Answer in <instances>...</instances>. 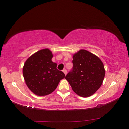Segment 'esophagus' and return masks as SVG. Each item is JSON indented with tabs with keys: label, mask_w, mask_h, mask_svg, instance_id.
Returning a JSON list of instances; mask_svg holds the SVG:
<instances>
[{
	"label": "esophagus",
	"mask_w": 129,
	"mask_h": 129,
	"mask_svg": "<svg viewBox=\"0 0 129 129\" xmlns=\"http://www.w3.org/2000/svg\"><path fill=\"white\" fill-rule=\"evenodd\" d=\"M63 72L64 73L65 75L67 74V70H66V69H63Z\"/></svg>",
	"instance_id": "esophagus-1"
}]
</instances>
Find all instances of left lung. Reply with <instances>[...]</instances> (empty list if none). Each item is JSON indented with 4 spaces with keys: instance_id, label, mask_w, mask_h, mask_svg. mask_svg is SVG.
Here are the masks:
<instances>
[{
    "instance_id": "1",
    "label": "left lung",
    "mask_w": 129,
    "mask_h": 129,
    "mask_svg": "<svg viewBox=\"0 0 129 129\" xmlns=\"http://www.w3.org/2000/svg\"><path fill=\"white\" fill-rule=\"evenodd\" d=\"M72 62L73 68L65 78L79 96H91L102 84L105 75L103 63L98 56L84 50L74 55Z\"/></svg>"
}]
</instances>
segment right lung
<instances>
[{
    "mask_svg": "<svg viewBox=\"0 0 129 129\" xmlns=\"http://www.w3.org/2000/svg\"><path fill=\"white\" fill-rule=\"evenodd\" d=\"M51 51L46 48L31 55L25 62L23 77L27 87L35 94L43 96L56 89L61 79L65 77L62 71L52 62Z\"/></svg>",
    "mask_w": 129,
    "mask_h": 129,
    "instance_id": "add662e5",
    "label": "right lung"
}]
</instances>
